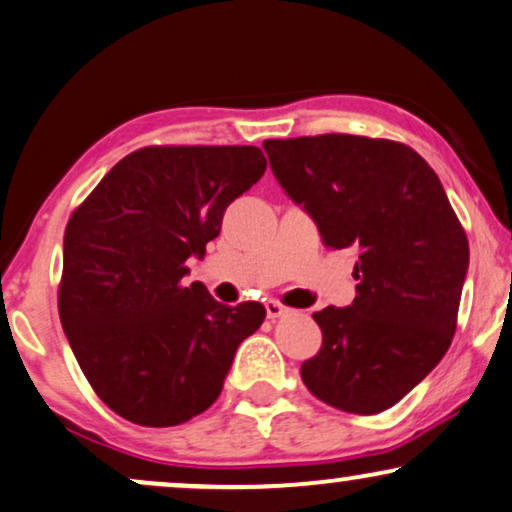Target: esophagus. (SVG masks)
Here are the masks:
<instances>
[{"instance_id":"34e87169","label":"esophagus","mask_w":512,"mask_h":512,"mask_svg":"<svg viewBox=\"0 0 512 512\" xmlns=\"http://www.w3.org/2000/svg\"><path fill=\"white\" fill-rule=\"evenodd\" d=\"M264 306H267V316H269L271 320H274V318H281V316H285V313L290 311L288 306L281 304V302H276V299H269V302L264 304Z\"/></svg>"}]
</instances>
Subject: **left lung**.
<instances>
[{
    "instance_id": "left-lung-1",
    "label": "left lung",
    "mask_w": 512,
    "mask_h": 512,
    "mask_svg": "<svg viewBox=\"0 0 512 512\" xmlns=\"http://www.w3.org/2000/svg\"><path fill=\"white\" fill-rule=\"evenodd\" d=\"M271 170L327 248H356V299L313 313L323 344L302 381L323 403L379 414L445 356L468 236L438 175L403 142L325 133L264 140Z\"/></svg>"
}]
</instances>
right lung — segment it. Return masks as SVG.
Masks as SVG:
<instances>
[{
    "label": "right lung",
    "instance_id": "1",
    "mask_svg": "<svg viewBox=\"0 0 512 512\" xmlns=\"http://www.w3.org/2000/svg\"><path fill=\"white\" fill-rule=\"evenodd\" d=\"M264 170L252 145L142 147L70 215L60 323L95 395L126 421L166 428L206 412L267 316L260 302L224 306L182 283Z\"/></svg>",
    "mask_w": 512,
    "mask_h": 512
}]
</instances>
